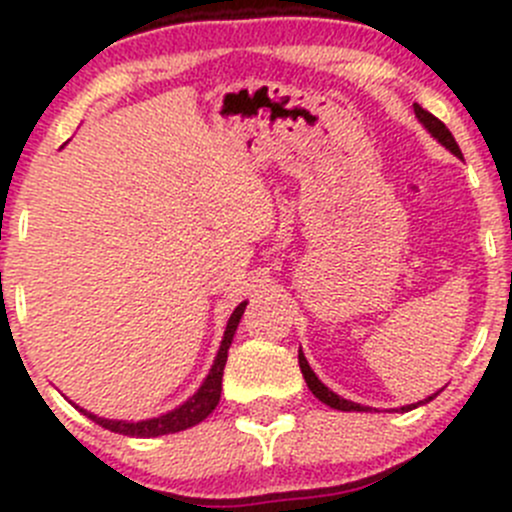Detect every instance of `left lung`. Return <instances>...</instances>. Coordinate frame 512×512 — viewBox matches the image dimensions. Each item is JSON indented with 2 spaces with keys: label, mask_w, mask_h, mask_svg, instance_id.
I'll list each match as a JSON object with an SVG mask.
<instances>
[{
  "label": "left lung",
  "mask_w": 512,
  "mask_h": 512,
  "mask_svg": "<svg viewBox=\"0 0 512 512\" xmlns=\"http://www.w3.org/2000/svg\"><path fill=\"white\" fill-rule=\"evenodd\" d=\"M414 113H416L418 121H421V126L426 128V131L431 133V136L436 138V141L441 143L443 148H448V151H451L453 156L461 158V148H458L456 138H453L451 131H448V128H446V123L438 121V118L433 116V113H428L426 108H421V106H418V103H414ZM299 369H302V376H304V381H307L309 391H312V394L317 396V399L322 401V404L332 406V409H337V411H371L369 406H361V404H354V401H349V399H342V396L334 394V391L329 389V386H324L322 381H319V376L312 371V366H309V361L304 359L302 347H299ZM433 396H436V394H433ZM433 396H428V399L418 401V404L401 406V411H411V409H416V406L428 404V401H433Z\"/></svg>",
  "instance_id": "1"
}]
</instances>
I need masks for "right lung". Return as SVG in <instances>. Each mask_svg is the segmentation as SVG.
Listing matches in <instances>:
<instances>
[{"label": "right lung", "instance_id": "right-lung-1", "mask_svg": "<svg viewBox=\"0 0 512 512\" xmlns=\"http://www.w3.org/2000/svg\"><path fill=\"white\" fill-rule=\"evenodd\" d=\"M245 307L247 302H240L235 307V312L230 314V319H227L223 342H220V349L218 354H215L213 366H210L208 376L203 379L200 389L195 391L188 401H183V404L175 406L173 411H168V414H160L156 418H143V421H116V418H103V416L91 414V411L86 409H79L74 401H71V404H74L81 414L89 416L91 421L98 423V426L108 428V431L113 433H121V436H136V438H156V436H165V433H178V431H185V428L195 426V423L205 421V418L213 414L215 406H218L220 401L227 349H230L232 337H235L237 332V324H240L242 314H245Z\"/></svg>", "mask_w": 512, "mask_h": 512}]
</instances>
